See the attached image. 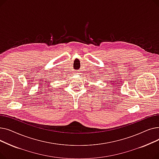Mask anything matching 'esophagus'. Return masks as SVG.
I'll return each instance as SVG.
<instances>
[{
  "label": "esophagus",
  "instance_id": "esophagus-1",
  "mask_svg": "<svg viewBox=\"0 0 159 159\" xmlns=\"http://www.w3.org/2000/svg\"><path fill=\"white\" fill-rule=\"evenodd\" d=\"M75 73H76V74H77V73H79V71H75Z\"/></svg>",
  "mask_w": 159,
  "mask_h": 159
}]
</instances>
